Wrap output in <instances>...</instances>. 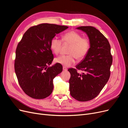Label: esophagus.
Segmentation results:
<instances>
[{
    "label": "esophagus",
    "instance_id": "obj_1",
    "mask_svg": "<svg viewBox=\"0 0 128 128\" xmlns=\"http://www.w3.org/2000/svg\"><path fill=\"white\" fill-rule=\"evenodd\" d=\"M67 68H66V67H63V70H64V71H67Z\"/></svg>",
    "mask_w": 128,
    "mask_h": 128
}]
</instances>
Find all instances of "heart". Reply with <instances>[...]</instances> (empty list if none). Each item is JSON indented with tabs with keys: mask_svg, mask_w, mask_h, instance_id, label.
<instances>
[{
	"mask_svg": "<svg viewBox=\"0 0 128 128\" xmlns=\"http://www.w3.org/2000/svg\"><path fill=\"white\" fill-rule=\"evenodd\" d=\"M62 41L57 37H54L50 42V48L56 54L59 53L64 43L71 44L69 48L68 55H62L55 59L56 62L65 67H70L75 62V59L80 61L86 56L91 48V42L88 37H82L76 31L71 30L64 34L62 36Z\"/></svg>",
	"mask_w": 128,
	"mask_h": 128,
	"instance_id": "1",
	"label": "heart"
}]
</instances>
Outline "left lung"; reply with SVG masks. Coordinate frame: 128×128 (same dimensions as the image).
<instances>
[{
    "instance_id": "1",
    "label": "left lung",
    "mask_w": 128,
    "mask_h": 128,
    "mask_svg": "<svg viewBox=\"0 0 128 128\" xmlns=\"http://www.w3.org/2000/svg\"><path fill=\"white\" fill-rule=\"evenodd\" d=\"M86 32L91 42L86 56L76 66L84 71L82 74L76 69L69 68V90L70 95L80 102H87L96 98L110 78V68L113 62L110 46L107 38L91 26L77 28Z\"/></svg>"
}]
</instances>
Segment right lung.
Here are the masks:
<instances>
[{"label": "right lung", "instance_id": "1", "mask_svg": "<svg viewBox=\"0 0 128 128\" xmlns=\"http://www.w3.org/2000/svg\"><path fill=\"white\" fill-rule=\"evenodd\" d=\"M67 26L42 24L30 27L18 42L15 52V72L19 84L26 94L37 99L52 94L53 80L62 71L56 63L48 67L53 60L50 42Z\"/></svg>", "mask_w": 128, "mask_h": 128}]
</instances>
